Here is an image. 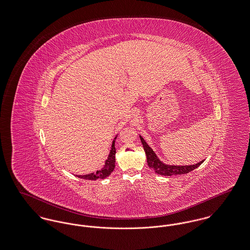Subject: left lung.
Wrapping results in <instances>:
<instances>
[{
	"label": "left lung",
	"instance_id": "1",
	"mask_svg": "<svg viewBox=\"0 0 250 250\" xmlns=\"http://www.w3.org/2000/svg\"><path fill=\"white\" fill-rule=\"evenodd\" d=\"M141 142L143 144L144 149L146 151V155L147 163L150 168H152L158 175L161 176H176V175H183L190 173L195 168H197L199 165H201L204 161H201L194 165H169L165 164L157 157L156 153L153 151V149L149 146L146 144V142L144 140V138L140 135Z\"/></svg>",
	"mask_w": 250,
	"mask_h": 250
}]
</instances>
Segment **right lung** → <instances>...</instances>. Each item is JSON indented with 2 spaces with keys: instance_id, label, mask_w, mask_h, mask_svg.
Returning <instances> with one entry per match:
<instances>
[{
  "instance_id": "obj_1",
  "label": "right lung",
  "mask_w": 250,
  "mask_h": 250,
  "mask_svg": "<svg viewBox=\"0 0 250 250\" xmlns=\"http://www.w3.org/2000/svg\"><path fill=\"white\" fill-rule=\"evenodd\" d=\"M117 138V135L116 137L114 138L113 142H112V146H111V149H110V152L108 154V157L106 159V161L104 162V165L103 168L101 170H98L96 171V173H91V174H88V175H84V176H76L80 178H84V179H88V180H96L98 178H105L107 176H109L114 168H115V154H116V149H115V140Z\"/></svg>"
}]
</instances>
